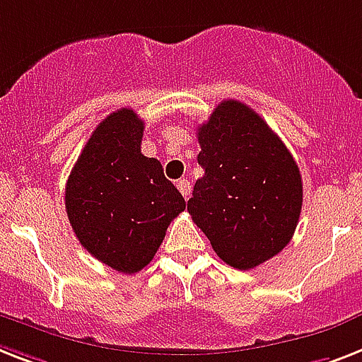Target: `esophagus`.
Returning a JSON list of instances; mask_svg holds the SVG:
<instances>
[{
    "mask_svg": "<svg viewBox=\"0 0 362 362\" xmlns=\"http://www.w3.org/2000/svg\"><path fill=\"white\" fill-rule=\"evenodd\" d=\"M176 186H178V189H180V193L182 195H184V199H187V197H189V193H191V184L187 180H178V184H176Z\"/></svg>",
    "mask_w": 362,
    "mask_h": 362,
    "instance_id": "34e87169",
    "label": "esophagus"
}]
</instances>
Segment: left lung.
<instances>
[{
	"mask_svg": "<svg viewBox=\"0 0 362 362\" xmlns=\"http://www.w3.org/2000/svg\"><path fill=\"white\" fill-rule=\"evenodd\" d=\"M197 137L204 175L187 210L223 262L260 266L286 247L298 227V163L266 120L238 100H223Z\"/></svg>",
	"mask_w": 362,
	"mask_h": 362,
	"instance_id": "8db88e82",
	"label": "left lung"
}]
</instances>
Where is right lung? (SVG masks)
Segmentation results:
<instances>
[{"label":"right lung","instance_id":"right-lung-1","mask_svg":"<svg viewBox=\"0 0 362 362\" xmlns=\"http://www.w3.org/2000/svg\"><path fill=\"white\" fill-rule=\"evenodd\" d=\"M145 122L134 110L107 115L79 154L64 189V206L79 243L120 273H137L154 258L167 227L186 201L156 158L141 154Z\"/></svg>","mask_w":362,"mask_h":362}]
</instances>
